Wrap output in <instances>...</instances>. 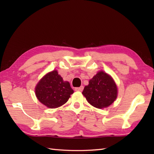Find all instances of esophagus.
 Listing matches in <instances>:
<instances>
[{"mask_svg": "<svg viewBox=\"0 0 154 154\" xmlns=\"http://www.w3.org/2000/svg\"><path fill=\"white\" fill-rule=\"evenodd\" d=\"M84 89V87L83 86H81L80 87H76L75 88V90L77 91H82Z\"/></svg>", "mask_w": 154, "mask_h": 154, "instance_id": "1", "label": "esophagus"}]
</instances>
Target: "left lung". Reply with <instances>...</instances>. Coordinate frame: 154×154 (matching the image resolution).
<instances>
[{
  "instance_id": "left-lung-1",
  "label": "left lung",
  "mask_w": 154,
  "mask_h": 154,
  "mask_svg": "<svg viewBox=\"0 0 154 154\" xmlns=\"http://www.w3.org/2000/svg\"><path fill=\"white\" fill-rule=\"evenodd\" d=\"M82 92L91 105L103 109L110 106L117 97V87L110 75L100 71L89 81Z\"/></svg>"
}]
</instances>
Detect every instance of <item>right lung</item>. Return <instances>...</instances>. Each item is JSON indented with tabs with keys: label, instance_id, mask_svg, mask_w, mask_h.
<instances>
[{
	"label": "right lung",
	"instance_id": "add662e5",
	"mask_svg": "<svg viewBox=\"0 0 154 154\" xmlns=\"http://www.w3.org/2000/svg\"><path fill=\"white\" fill-rule=\"evenodd\" d=\"M35 91L40 103L51 109L63 105L73 93L69 83L63 81L56 70L45 75L38 83Z\"/></svg>",
	"mask_w": 154,
	"mask_h": 154
}]
</instances>
